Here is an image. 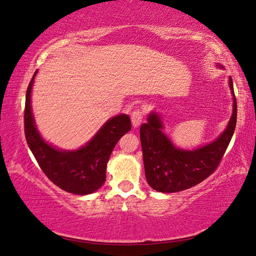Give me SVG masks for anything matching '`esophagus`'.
<instances>
[{
	"label": "esophagus",
	"instance_id": "esophagus-1",
	"mask_svg": "<svg viewBox=\"0 0 256 256\" xmlns=\"http://www.w3.org/2000/svg\"><path fill=\"white\" fill-rule=\"evenodd\" d=\"M142 118H144V114H142L141 110H136L131 115V120H132V124L134 128H138V125L141 124Z\"/></svg>",
	"mask_w": 256,
	"mask_h": 256
}]
</instances>
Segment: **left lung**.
Listing matches in <instances>:
<instances>
[{"instance_id":"obj_1","label":"left lung","mask_w":256,"mask_h":256,"mask_svg":"<svg viewBox=\"0 0 256 256\" xmlns=\"http://www.w3.org/2000/svg\"><path fill=\"white\" fill-rule=\"evenodd\" d=\"M229 88L234 96L232 118L224 132L212 144L196 150H182L172 146L162 132V125L156 112L140 128L146 178L154 190L162 193L180 192L196 186L218 168L228 148L237 122V102L232 78Z\"/></svg>"}]
</instances>
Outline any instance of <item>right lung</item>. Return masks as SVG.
Listing matches in <instances>:
<instances>
[{
  "mask_svg": "<svg viewBox=\"0 0 256 256\" xmlns=\"http://www.w3.org/2000/svg\"><path fill=\"white\" fill-rule=\"evenodd\" d=\"M36 72L27 88L24 115V136L29 148L42 172L60 188L78 196L92 193L105 183L108 159L118 141L131 130V120L125 114L108 120L92 140L78 150L60 151L53 148L44 142L34 123L30 94Z\"/></svg>",
  "mask_w": 256,
  "mask_h": 256,
  "instance_id": "1",
  "label": "right lung"
}]
</instances>
